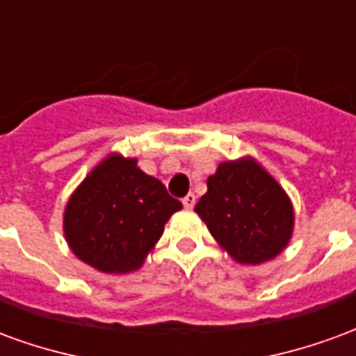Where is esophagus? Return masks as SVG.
I'll return each instance as SVG.
<instances>
[{
  "instance_id": "obj_1",
  "label": "esophagus",
  "mask_w": 356,
  "mask_h": 356,
  "mask_svg": "<svg viewBox=\"0 0 356 356\" xmlns=\"http://www.w3.org/2000/svg\"><path fill=\"white\" fill-rule=\"evenodd\" d=\"M194 204H196V196H194L193 193H188L185 198H183V206H185L186 209H193Z\"/></svg>"
}]
</instances>
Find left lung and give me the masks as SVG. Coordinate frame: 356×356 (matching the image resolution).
Returning <instances> with one entry per match:
<instances>
[{
  "mask_svg": "<svg viewBox=\"0 0 356 356\" xmlns=\"http://www.w3.org/2000/svg\"><path fill=\"white\" fill-rule=\"evenodd\" d=\"M196 213L236 261L250 265L280 254L293 227L288 196L254 160L221 163L208 179Z\"/></svg>",
  "mask_w": 356,
  "mask_h": 356,
  "instance_id": "1",
  "label": "left lung"
}]
</instances>
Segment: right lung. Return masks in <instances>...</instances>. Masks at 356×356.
I'll return each instance as SVG.
<instances>
[{
  "instance_id": "1",
  "label": "right lung",
  "mask_w": 356,
  "mask_h": 356,
  "mask_svg": "<svg viewBox=\"0 0 356 356\" xmlns=\"http://www.w3.org/2000/svg\"><path fill=\"white\" fill-rule=\"evenodd\" d=\"M183 204L137 160L110 156L72 194L65 211V234L81 261L102 273L139 268L160 240L163 225Z\"/></svg>"
}]
</instances>
